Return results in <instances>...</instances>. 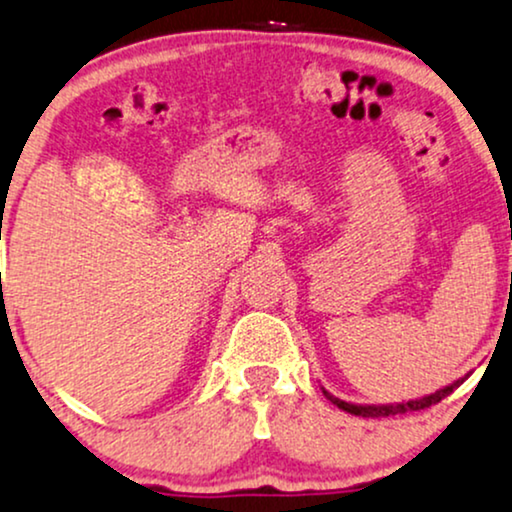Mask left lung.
I'll list each match as a JSON object with an SVG mask.
<instances>
[{"mask_svg":"<svg viewBox=\"0 0 512 512\" xmlns=\"http://www.w3.org/2000/svg\"><path fill=\"white\" fill-rule=\"evenodd\" d=\"M463 380H465V377H460V380L449 384V387L434 391V394L422 396V399L403 401V403H377V406H375V403H372V406H368V403L342 401V399H337V396H332L325 387H323V394L334 403V406L346 410V413H351V415H363V418H389V415H401V413H410V410H425V408L434 406V403H439L441 399H446V396H449L451 391L458 387V384H463Z\"/></svg>","mask_w":512,"mask_h":512,"instance_id":"8db88e82","label":"left lung"}]
</instances>
